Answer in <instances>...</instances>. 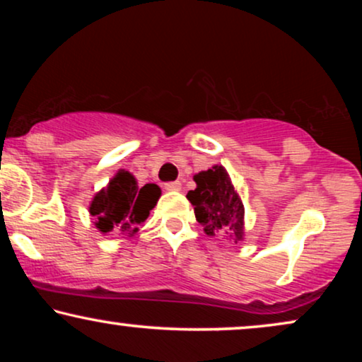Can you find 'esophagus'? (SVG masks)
I'll list each match as a JSON object with an SVG mask.
<instances>
[{
	"instance_id": "esophagus-1",
	"label": "esophagus",
	"mask_w": 362,
	"mask_h": 362,
	"mask_svg": "<svg viewBox=\"0 0 362 362\" xmlns=\"http://www.w3.org/2000/svg\"><path fill=\"white\" fill-rule=\"evenodd\" d=\"M165 189H166V191H170V192H177V191H181V182H180V181L166 182V185H165Z\"/></svg>"
}]
</instances>
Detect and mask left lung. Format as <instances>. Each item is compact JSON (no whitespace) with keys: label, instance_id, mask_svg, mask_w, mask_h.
I'll return each instance as SVG.
<instances>
[{"label":"left lung","instance_id":"1","mask_svg":"<svg viewBox=\"0 0 362 362\" xmlns=\"http://www.w3.org/2000/svg\"><path fill=\"white\" fill-rule=\"evenodd\" d=\"M192 180L196 189L187 192L186 197L194 206L196 221L204 227L206 234L222 235L234 244L244 240V202L226 168L214 165L211 170L197 173Z\"/></svg>","mask_w":362,"mask_h":362}]
</instances>
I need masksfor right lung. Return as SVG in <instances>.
I'll use <instances>...</instances> for the list:
<instances>
[{
  "label": "right lung",
  "mask_w": 362,
  "mask_h": 362,
  "mask_svg": "<svg viewBox=\"0 0 362 362\" xmlns=\"http://www.w3.org/2000/svg\"><path fill=\"white\" fill-rule=\"evenodd\" d=\"M161 196L160 186H138L136 177L127 170H118L105 187L92 197L88 212L100 234L115 232L125 239L138 232Z\"/></svg>",
  "instance_id": "obj_1"
}]
</instances>
